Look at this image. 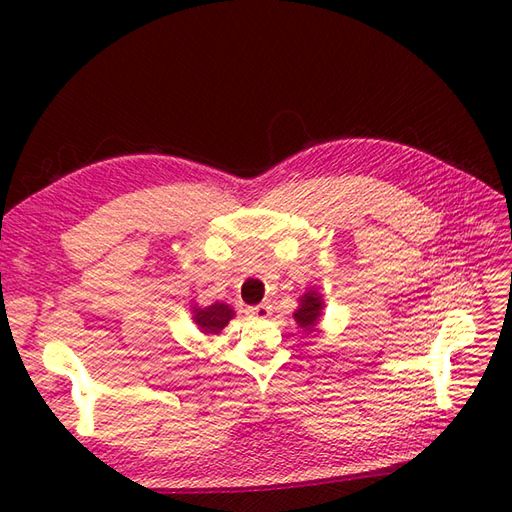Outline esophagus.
Masks as SVG:
<instances>
[{
    "label": "esophagus",
    "instance_id": "obj_1",
    "mask_svg": "<svg viewBox=\"0 0 512 512\" xmlns=\"http://www.w3.org/2000/svg\"><path fill=\"white\" fill-rule=\"evenodd\" d=\"M247 314H250L252 318H258V320H262V318H269V316H271V305H269V303L254 305V307L247 309Z\"/></svg>",
    "mask_w": 512,
    "mask_h": 512
}]
</instances>
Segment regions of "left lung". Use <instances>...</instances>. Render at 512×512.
<instances>
[{
	"label": "left lung",
	"instance_id": "8db88e82",
	"mask_svg": "<svg viewBox=\"0 0 512 512\" xmlns=\"http://www.w3.org/2000/svg\"><path fill=\"white\" fill-rule=\"evenodd\" d=\"M320 309H322V301L316 292H307L303 294L301 305L297 312H294V320H297L305 331H312V327L316 324L318 316H320Z\"/></svg>",
	"mask_w": 512,
	"mask_h": 512
}]
</instances>
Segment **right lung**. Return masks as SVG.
I'll return each mask as SVG.
<instances>
[{"mask_svg": "<svg viewBox=\"0 0 512 512\" xmlns=\"http://www.w3.org/2000/svg\"><path fill=\"white\" fill-rule=\"evenodd\" d=\"M232 316H235L232 309L224 303H213L205 309H194V320L205 333H220Z\"/></svg>", "mask_w": 512, "mask_h": 512, "instance_id": "right-lung-1", "label": "right lung"}]
</instances>
